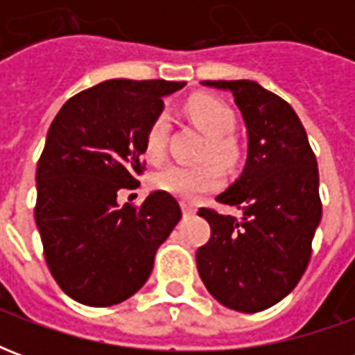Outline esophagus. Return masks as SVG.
<instances>
[{"instance_id":"esophagus-1","label":"esophagus","mask_w":355,"mask_h":355,"mask_svg":"<svg viewBox=\"0 0 355 355\" xmlns=\"http://www.w3.org/2000/svg\"><path fill=\"white\" fill-rule=\"evenodd\" d=\"M198 209H196V205L193 203H188V201H182V213L184 215H193Z\"/></svg>"}]
</instances>
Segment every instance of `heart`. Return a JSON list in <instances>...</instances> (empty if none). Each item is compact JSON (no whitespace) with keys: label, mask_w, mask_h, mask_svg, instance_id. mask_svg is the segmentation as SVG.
Segmentation results:
<instances>
[{"label":"heart","mask_w":355,"mask_h":355,"mask_svg":"<svg viewBox=\"0 0 355 355\" xmlns=\"http://www.w3.org/2000/svg\"><path fill=\"white\" fill-rule=\"evenodd\" d=\"M186 114L192 123L207 135V142L201 150L203 159H213L224 169H232L239 159V148L230 132L236 127V117L230 106L209 94H193L186 102ZM169 131L167 114H157L148 125L144 150L150 162H162L165 155V139ZM157 190L173 193L180 200H196L201 193L216 190L223 182V173L215 163L198 165H167L152 178Z\"/></svg>","instance_id":"b5f03b06"}]
</instances>
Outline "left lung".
<instances>
[{
  "mask_svg": "<svg viewBox=\"0 0 355 355\" xmlns=\"http://www.w3.org/2000/svg\"><path fill=\"white\" fill-rule=\"evenodd\" d=\"M226 89L249 135L245 169L216 201L241 216L201 207L211 238L196 253L207 291L236 312H262L297 287L321 220L320 171L289 102L257 81H203Z\"/></svg>",
  "mask_w": 355,
  "mask_h": 355,
  "instance_id": "1",
  "label": "left lung"
}]
</instances>
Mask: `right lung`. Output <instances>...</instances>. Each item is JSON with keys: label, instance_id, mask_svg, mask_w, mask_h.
Returning a JSON list of instances; mask_svg holds the SVG:
<instances>
[{"label": "right lung", "instance_id": "right-lung-1", "mask_svg": "<svg viewBox=\"0 0 355 355\" xmlns=\"http://www.w3.org/2000/svg\"><path fill=\"white\" fill-rule=\"evenodd\" d=\"M184 81L108 80L73 94L47 132L37 162L35 224L51 274L68 297L106 308L132 297L157 247L182 216L167 192L117 203L139 188L148 125Z\"/></svg>", "mask_w": 355, "mask_h": 355}]
</instances>
